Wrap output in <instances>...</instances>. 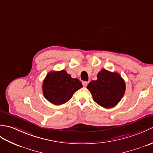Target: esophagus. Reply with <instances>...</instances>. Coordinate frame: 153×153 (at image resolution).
Instances as JSON below:
<instances>
[{
	"label": "esophagus",
	"mask_w": 153,
	"mask_h": 153,
	"mask_svg": "<svg viewBox=\"0 0 153 153\" xmlns=\"http://www.w3.org/2000/svg\"><path fill=\"white\" fill-rule=\"evenodd\" d=\"M88 82H87V81H83V82H82V84H83L84 87H86L87 85H88Z\"/></svg>",
	"instance_id": "34e87169"
}]
</instances>
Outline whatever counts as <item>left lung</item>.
<instances>
[{"mask_svg": "<svg viewBox=\"0 0 153 153\" xmlns=\"http://www.w3.org/2000/svg\"><path fill=\"white\" fill-rule=\"evenodd\" d=\"M87 88L97 104L105 108H111L122 99L126 85L119 74L102 69L97 74V79L91 81Z\"/></svg>", "mask_w": 153, "mask_h": 153, "instance_id": "obj_1", "label": "left lung"}]
</instances>
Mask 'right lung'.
Instances as JSON below:
<instances>
[{
  "instance_id": "add662e5",
  "label": "right lung",
  "mask_w": 153,
  "mask_h": 153,
  "mask_svg": "<svg viewBox=\"0 0 153 153\" xmlns=\"http://www.w3.org/2000/svg\"><path fill=\"white\" fill-rule=\"evenodd\" d=\"M82 87L80 81L72 78L65 70L49 72L42 85L44 97L55 105L67 102L76 91Z\"/></svg>"
}]
</instances>
